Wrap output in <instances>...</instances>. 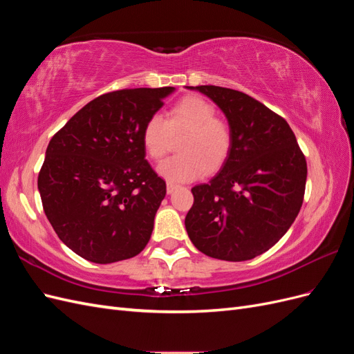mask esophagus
<instances>
[{
  "mask_svg": "<svg viewBox=\"0 0 354 354\" xmlns=\"http://www.w3.org/2000/svg\"><path fill=\"white\" fill-rule=\"evenodd\" d=\"M178 186L176 183H173V181H168L167 183V194H173V192L177 189Z\"/></svg>",
  "mask_w": 354,
  "mask_h": 354,
  "instance_id": "1",
  "label": "esophagus"
}]
</instances>
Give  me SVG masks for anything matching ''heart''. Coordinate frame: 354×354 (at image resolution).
Segmentation results:
<instances>
[{
	"mask_svg": "<svg viewBox=\"0 0 354 354\" xmlns=\"http://www.w3.org/2000/svg\"><path fill=\"white\" fill-rule=\"evenodd\" d=\"M187 136L180 143L183 155L165 159L158 173L169 181H192L205 171H216L226 160L230 146V127L216 118V108L199 95H187L173 106L168 121L155 113L146 121L142 143L152 159H160L167 151L171 133Z\"/></svg>",
	"mask_w": 354,
	"mask_h": 354,
	"instance_id": "b5f03b06",
	"label": "heart"
}]
</instances>
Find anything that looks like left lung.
I'll list each match as a JSON object with an SVG mask.
<instances>
[{"instance_id": "left-lung-1", "label": "left lung", "mask_w": 354, "mask_h": 354, "mask_svg": "<svg viewBox=\"0 0 354 354\" xmlns=\"http://www.w3.org/2000/svg\"><path fill=\"white\" fill-rule=\"evenodd\" d=\"M216 103L232 133L230 152L208 183L192 187L185 224L208 257L245 261L270 250L303 205L307 164L282 116L242 91L189 87Z\"/></svg>"}]
</instances>
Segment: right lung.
I'll list each match as a JSON object with an SVG mask.
<instances>
[{
  "instance_id": "1",
  "label": "right lung",
  "mask_w": 354,
  "mask_h": 354,
  "mask_svg": "<svg viewBox=\"0 0 354 354\" xmlns=\"http://www.w3.org/2000/svg\"><path fill=\"white\" fill-rule=\"evenodd\" d=\"M174 87L102 94L48 143L38 176L46 216L82 259L109 264L140 254L165 198V181L146 160L142 131Z\"/></svg>"
}]
</instances>
